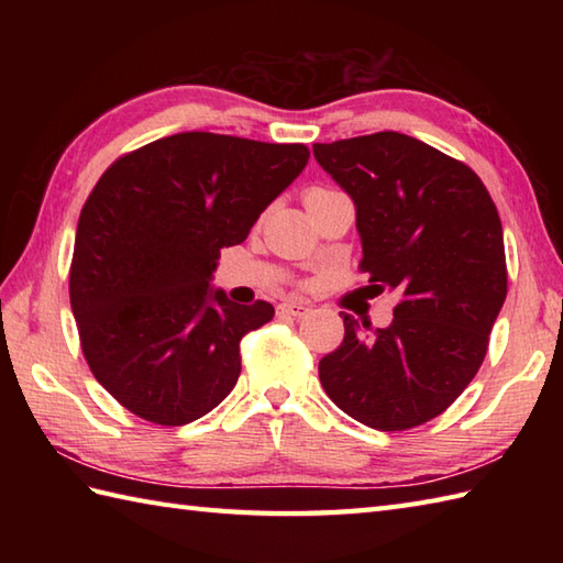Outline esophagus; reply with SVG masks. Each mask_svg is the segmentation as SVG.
<instances>
[{
  "mask_svg": "<svg viewBox=\"0 0 563 563\" xmlns=\"http://www.w3.org/2000/svg\"><path fill=\"white\" fill-rule=\"evenodd\" d=\"M280 312L290 314V317H305V314H309V305L297 302V300H285L280 305Z\"/></svg>",
  "mask_w": 563,
  "mask_h": 563,
  "instance_id": "1",
  "label": "esophagus"
}]
</instances>
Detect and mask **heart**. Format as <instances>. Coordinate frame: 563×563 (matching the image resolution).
<instances>
[{
  "instance_id": "1",
  "label": "heart",
  "mask_w": 563,
  "mask_h": 563,
  "mask_svg": "<svg viewBox=\"0 0 563 563\" xmlns=\"http://www.w3.org/2000/svg\"><path fill=\"white\" fill-rule=\"evenodd\" d=\"M309 190H312V188H309Z\"/></svg>"
}]
</instances>
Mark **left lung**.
<instances>
[{
    "instance_id": "obj_1",
    "label": "left lung",
    "mask_w": 563,
    "mask_h": 563,
    "mask_svg": "<svg viewBox=\"0 0 563 563\" xmlns=\"http://www.w3.org/2000/svg\"><path fill=\"white\" fill-rule=\"evenodd\" d=\"M314 157L355 202L369 288L399 295L387 329L343 314L341 345L319 361L321 387L363 426L416 428L484 363L508 292L498 210L464 162L391 130L314 145Z\"/></svg>"
}]
</instances>
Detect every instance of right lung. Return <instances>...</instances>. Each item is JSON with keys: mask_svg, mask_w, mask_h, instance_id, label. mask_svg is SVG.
I'll return each instance as SVG.
<instances>
[{"mask_svg": "<svg viewBox=\"0 0 563 563\" xmlns=\"http://www.w3.org/2000/svg\"><path fill=\"white\" fill-rule=\"evenodd\" d=\"M307 159L300 142L178 133L103 172L79 214L69 302L93 377L130 413L184 426L234 389L239 343L275 309L212 292V271Z\"/></svg>", "mask_w": 563, "mask_h": 563, "instance_id": "obj_1", "label": "right lung"}]
</instances>
